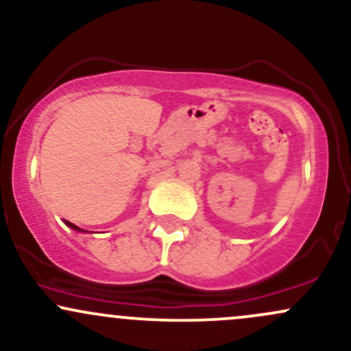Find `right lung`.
I'll return each instance as SVG.
<instances>
[{
    "label": "right lung",
    "mask_w": 351,
    "mask_h": 351,
    "mask_svg": "<svg viewBox=\"0 0 351 351\" xmlns=\"http://www.w3.org/2000/svg\"><path fill=\"white\" fill-rule=\"evenodd\" d=\"M66 225L69 226V228H73V230H78V232H82V230H80V228H78V226H75V225H73V223H69V221H66Z\"/></svg>",
    "instance_id": "1"
}]
</instances>
